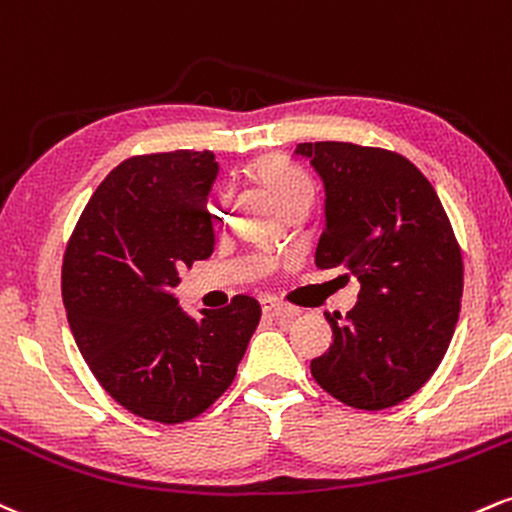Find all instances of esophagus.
<instances>
[{"mask_svg":"<svg viewBox=\"0 0 512 512\" xmlns=\"http://www.w3.org/2000/svg\"><path fill=\"white\" fill-rule=\"evenodd\" d=\"M261 309L263 314H270V316H280V318H290V316H297V309H292V306H285L278 299L273 297H266L261 299Z\"/></svg>","mask_w":512,"mask_h":512,"instance_id":"34e87169","label":"esophagus"}]
</instances>
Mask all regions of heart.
<instances>
[{"label": "heart", "mask_w": 512, "mask_h": 512, "mask_svg": "<svg viewBox=\"0 0 512 512\" xmlns=\"http://www.w3.org/2000/svg\"><path fill=\"white\" fill-rule=\"evenodd\" d=\"M258 182L268 189V194L278 201L282 210H287L294 203L314 201V182L302 167L294 162L280 158V155H268L258 160L254 167Z\"/></svg>", "instance_id": "1"}]
</instances>
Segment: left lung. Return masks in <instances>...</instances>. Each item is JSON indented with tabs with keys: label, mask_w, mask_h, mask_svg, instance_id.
Wrapping results in <instances>:
<instances>
[{
	"label": "left lung",
	"mask_w": 512,
	"mask_h": 512,
	"mask_svg": "<svg viewBox=\"0 0 512 512\" xmlns=\"http://www.w3.org/2000/svg\"><path fill=\"white\" fill-rule=\"evenodd\" d=\"M326 186L316 266L347 268L359 302L326 316L333 345L311 376L354 410L417 393L446 357L460 316L462 251L429 179L405 155L342 141L299 143Z\"/></svg>",
	"instance_id": "1"
}]
</instances>
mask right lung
<instances>
[{
	"mask_svg": "<svg viewBox=\"0 0 512 512\" xmlns=\"http://www.w3.org/2000/svg\"><path fill=\"white\" fill-rule=\"evenodd\" d=\"M210 150L134 155L83 208L62 266V297L83 359L136 417L182 424L230 388L261 321L249 294L186 316L170 294L179 270L213 254Z\"/></svg>",
	"mask_w": 512,
	"mask_h": 512,
	"instance_id": "add662e5",
	"label": "right lung"
}]
</instances>
